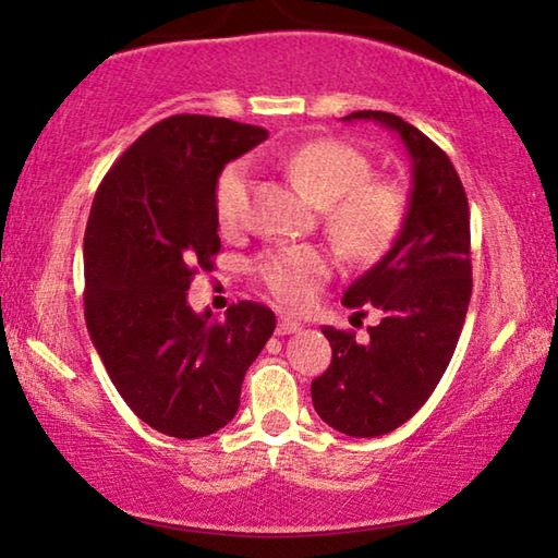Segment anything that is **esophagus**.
<instances>
[{"label":"esophagus","instance_id":"1","mask_svg":"<svg viewBox=\"0 0 558 558\" xmlns=\"http://www.w3.org/2000/svg\"><path fill=\"white\" fill-rule=\"evenodd\" d=\"M300 329H302V325L298 323V319L280 317V319H278V327H276V332L282 337V335H295V332H300Z\"/></svg>","mask_w":558,"mask_h":558}]
</instances>
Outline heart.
<instances>
[{"label": "heart", "mask_w": 558, "mask_h": 558, "mask_svg": "<svg viewBox=\"0 0 558 558\" xmlns=\"http://www.w3.org/2000/svg\"><path fill=\"white\" fill-rule=\"evenodd\" d=\"M288 172L319 206H327V226L342 248L356 258H374L399 235L409 196L393 179L372 177V162L342 140H313L288 159ZM251 169L239 159L216 179L214 206L223 229L243 219L248 204ZM256 276L282 305L302 310L313 305L317 290L329 278L332 263L313 245L270 251L256 260Z\"/></svg>", "instance_id": "obj_1"}]
</instances>
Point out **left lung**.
Listing matches in <instances>:
<instances>
[{"mask_svg":"<svg viewBox=\"0 0 558 558\" xmlns=\"http://www.w3.org/2000/svg\"><path fill=\"white\" fill-rule=\"evenodd\" d=\"M401 137L411 157L409 209L389 253L347 288V307L374 305L369 342L323 327L332 364L313 381L319 418L352 438L391 433L428 401L446 374L472 295L470 209L448 155L393 112L356 110Z\"/></svg>","mask_w":558,"mask_h":558,"instance_id":"8db88e82","label":"left lung"}]
</instances>
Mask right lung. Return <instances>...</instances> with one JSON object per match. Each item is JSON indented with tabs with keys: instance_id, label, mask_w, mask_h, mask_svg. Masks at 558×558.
Returning a JSON list of instances; mask_svg holds the SVG:
<instances>
[{
	"instance_id": "obj_1",
	"label": "right lung",
	"mask_w": 558,
	"mask_h": 558,
	"mask_svg": "<svg viewBox=\"0 0 558 558\" xmlns=\"http://www.w3.org/2000/svg\"><path fill=\"white\" fill-rule=\"evenodd\" d=\"M266 137L226 118H165L120 155L93 199L83 241L88 332L118 393L165 436L223 428L276 329L258 302L231 305L223 323L186 302L194 272L214 270L221 251L216 179Z\"/></svg>"
}]
</instances>
